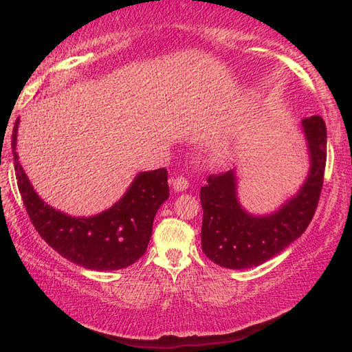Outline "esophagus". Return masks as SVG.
Segmentation results:
<instances>
[{"label":"esophagus","instance_id":"obj_1","mask_svg":"<svg viewBox=\"0 0 352 352\" xmlns=\"http://www.w3.org/2000/svg\"><path fill=\"white\" fill-rule=\"evenodd\" d=\"M188 186H189V182L184 177H177L172 180V188H174V190H177V192H183V190L188 189Z\"/></svg>","mask_w":352,"mask_h":352}]
</instances>
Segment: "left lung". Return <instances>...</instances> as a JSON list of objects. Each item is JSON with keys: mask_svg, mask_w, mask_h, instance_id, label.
Instances as JSON below:
<instances>
[{"mask_svg": "<svg viewBox=\"0 0 352 352\" xmlns=\"http://www.w3.org/2000/svg\"><path fill=\"white\" fill-rule=\"evenodd\" d=\"M309 170L305 182L278 210L253 214L237 195V169L210 175L200 189L204 208L201 250L214 264L242 270L264 264L305 233L317 210L326 166V124L315 115L301 121Z\"/></svg>", "mask_w": 352, "mask_h": 352, "instance_id": "8db88e82", "label": "left lung"}]
</instances>
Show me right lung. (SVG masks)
Instances as JSON below:
<instances>
[{
	"instance_id": "right-lung-1",
	"label": "right lung",
	"mask_w": 352,
	"mask_h": 352,
	"mask_svg": "<svg viewBox=\"0 0 352 352\" xmlns=\"http://www.w3.org/2000/svg\"><path fill=\"white\" fill-rule=\"evenodd\" d=\"M20 118L12 133L19 189L35 230L47 245L88 270L126 269L146 253L155 214L169 199L168 170L140 172L115 205L94 216L77 217L47 205L34 189L16 152Z\"/></svg>"
}]
</instances>
